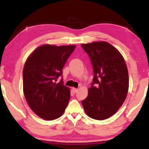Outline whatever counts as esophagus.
<instances>
[{"label": "esophagus", "instance_id": "esophagus-1", "mask_svg": "<svg viewBox=\"0 0 149 149\" xmlns=\"http://www.w3.org/2000/svg\"><path fill=\"white\" fill-rule=\"evenodd\" d=\"M72 91L73 93H76L77 92H78V89L76 88H72Z\"/></svg>", "mask_w": 149, "mask_h": 149}]
</instances>
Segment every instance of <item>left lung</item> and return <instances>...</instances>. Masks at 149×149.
<instances>
[{"label":"left lung","instance_id":"1","mask_svg":"<svg viewBox=\"0 0 149 149\" xmlns=\"http://www.w3.org/2000/svg\"><path fill=\"white\" fill-rule=\"evenodd\" d=\"M88 54L94 77L82 104L91 118L102 120L115 114L125 100L129 87L127 66L122 54L107 42L82 44Z\"/></svg>","mask_w":149,"mask_h":149}]
</instances>
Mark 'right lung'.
Here are the masks:
<instances>
[{
	"label": "right lung",
	"instance_id": "obj_1",
	"mask_svg": "<svg viewBox=\"0 0 149 149\" xmlns=\"http://www.w3.org/2000/svg\"><path fill=\"white\" fill-rule=\"evenodd\" d=\"M76 45H44L33 51L23 69V90L31 110L42 119L60 117L67 107L70 90L64 85L62 69Z\"/></svg>",
	"mask_w": 149,
	"mask_h": 149
}]
</instances>
